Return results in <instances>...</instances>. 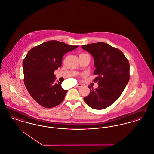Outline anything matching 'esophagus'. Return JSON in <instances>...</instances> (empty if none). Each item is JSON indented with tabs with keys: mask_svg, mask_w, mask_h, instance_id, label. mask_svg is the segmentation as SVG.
Here are the masks:
<instances>
[{
	"mask_svg": "<svg viewBox=\"0 0 154 154\" xmlns=\"http://www.w3.org/2000/svg\"><path fill=\"white\" fill-rule=\"evenodd\" d=\"M82 86V84H80V83H79V84H77L76 85H75V87H81Z\"/></svg>",
	"mask_w": 154,
	"mask_h": 154,
	"instance_id": "esophagus-1",
	"label": "esophagus"
}]
</instances>
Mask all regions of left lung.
Listing matches in <instances>:
<instances>
[{
	"label": "left lung",
	"mask_w": 154,
	"mask_h": 154,
	"mask_svg": "<svg viewBox=\"0 0 154 154\" xmlns=\"http://www.w3.org/2000/svg\"><path fill=\"white\" fill-rule=\"evenodd\" d=\"M82 48L94 59V73L97 77L94 81L98 84V87L94 90L88 86L90 93L84 100L92 108H106L118 100L129 81V62L122 51L104 42Z\"/></svg>",
	"instance_id": "obj_1"
}]
</instances>
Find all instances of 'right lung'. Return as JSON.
Here are the masks:
<instances>
[{
    "label": "right lung",
    "mask_w": 154,
    "mask_h": 154,
    "mask_svg": "<svg viewBox=\"0 0 154 154\" xmlns=\"http://www.w3.org/2000/svg\"><path fill=\"white\" fill-rule=\"evenodd\" d=\"M78 46L49 41L32 48L23 60L24 82L32 98L46 108L62 102L67 90L54 81V72L62 66L64 54Z\"/></svg>",
    "instance_id": "add662e5"
}]
</instances>
